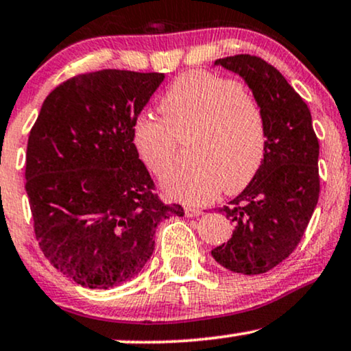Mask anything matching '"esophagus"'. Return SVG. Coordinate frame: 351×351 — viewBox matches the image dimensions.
I'll use <instances>...</instances> for the list:
<instances>
[{
  "label": "esophagus",
  "instance_id": "34e87169",
  "mask_svg": "<svg viewBox=\"0 0 351 351\" xmlns=\"http://www.w3.org/2000/svg\"><path fill=\"white\" fill-rule=\"evenodd\" d=\"M184 214H186V217H199L202 214V210H201V208H196V207H186Z\"/></svg>",
  "mask_w": 351,
  "mask_h": 351
}]
</instances>
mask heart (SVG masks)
<instances>
[{
  "mask_svg": "<svg viewBox=\"0 0 351 351\" xmlns=\"http://www.w3.org/2000/svg\"><path fill=\"white\" fill-rule=\"evenodd\" d=\"M162 119L141 117L132 143L145 167L162 176L175 160L178 143L188 141L191 163L163 180L168 197L207 204L220 188L237 194L254 180L265 155V118L245 84L189 71L176 77L158 101Z\"/></svg>",
  "mask_w": 351,
  "mask_h": 351,
  "instance_id": "heart-1",
  "label": "heart"
}]
</instances>
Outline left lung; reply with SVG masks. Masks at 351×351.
<instances>
[{"label":"left lung","mask_w":351,"mask_h":351,"mask_svg":"<svg viewBox=\"0 0 351 351\" xmlns=\"http://www.w3.org/2000/svg\"><path fill=\"white\" fill-rule=\"evenodd\" d=\"M243 77L265 118V155L254 180L219 208L234 225L232 238L212 257L232 272L259 275L298 246L319 199V141L311 112L287 79L251 55L217 60Z\"/></svg>","instance_id":"obj_1"}]
</instances>
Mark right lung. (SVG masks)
Returning a JSON list of instances; mask_svg holds the SVG:
<instances>
[{
	"mask_svg": "<svg viewBox=\"0 0 351 351\" xmlns=\"http://www.w3.org/2000/svg\"><path fill=\"white\" fill-rule=\"evenodd\" d=\"M162 73L104 69L60 84L29 134L25 191L40 250L79 285L106 290L134 278L155 228L183 217L167 206L132 143Z\"/></svg>",
	"mask_w": 351,
	"mask_h": 351,
	"instance_id": "add662e5",
	"label": "right lung"
}]
</instances>
